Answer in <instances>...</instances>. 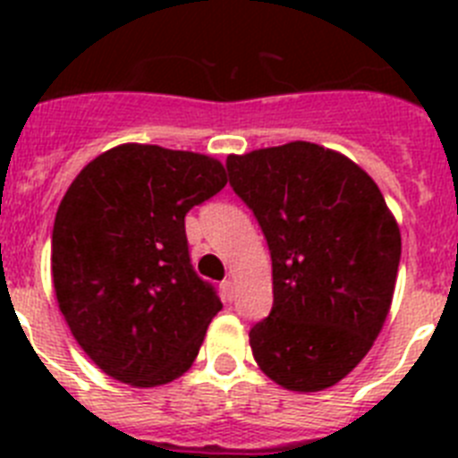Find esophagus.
Listing matches in <instances>:
<instances>
[{"mask_svg":"<svg viewBox=\"0 0 458 458\" xmlns=\"http://www.w3.org/2000/svg\"><path fill=\"white\" fill-rule=\"evenodd\" d=\"M220 291H222V298H225L226 302H232L233 298H236V282H233V277H226L220 284Z\"/></svg>","mask_w":458,"mask_h":458,"instance_id":"obj_1","label":"esophagus"}]
</instances>
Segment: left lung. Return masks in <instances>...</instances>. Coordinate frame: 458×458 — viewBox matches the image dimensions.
Masks as SVG:
<instances>
[{
	"mask_svg": "<svg viewBox=\"0 0 458 458\" xmlns=\"http://www.w3.org/2000/svg\"><path fill=\"white\" fill-rule=\"evenodd\" d=\"M273 259V310L250 330L259 369L318 392L358 367L386 323L402 233L378 185L333 148L289 141L226 157Z\"/></svg>",
	"mask_w": 458,
	"mask_h": 458,
	"instance_id": "left-lung-1",
	"label": "left lung"
}]
</instances>
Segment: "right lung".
Wrapping results in <instances>:
<instances>
[{
    "mask_svg": "<svg viewBox=\"0 0 458 458\" xmlns=\"http://www.w3.org/2000/svg\"><path fill=\"white\" fill-rule=\"evenodd\" d=\"M225 185L216 157L121 144L64 194L52 229L56 302L112 378L156 387L192 367L222 302L190 264L185 213Z\"/></svg>",
    "mask_w": 458,
    "mask_h": 458,
    "instance_id": "1",
    "label": "right lung"
}]
</instances>
